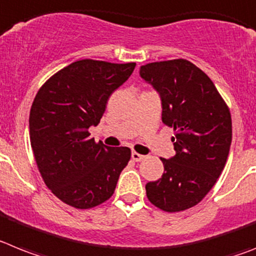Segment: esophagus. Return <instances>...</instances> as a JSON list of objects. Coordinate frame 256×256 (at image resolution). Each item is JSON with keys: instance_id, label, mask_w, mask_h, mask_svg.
Returning <instances> with one entry per match:
<instances>
[{"instance_id": "esophagus-1", "label": "esophagus", "mask_w": 256, "mask_h": 256, "mask_svg": "<svg viewBox=\"0 0 256 256\" xmlns=\"http://www.w3.org/2000/svg\"><path fill=\"white\" fill-rule=\"evenodd\" d=\"M132 159L134 162H141V160H144V159H145V155H141V154H138V152H132Z\"/></svg>"}]
</instances>
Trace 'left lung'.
I'll use <instances>...</instances> for the list:
<instances>
[{"label": "left lung", "mask_w": 256, "mask_h": 256, "mask_svg": "<svg viewBox=\"0 0 256 256\" xmlns=\"http://www.w3.org/2000/svg\"><path fill=\"white\" fill-rule=\"evenodd\" d=\"M141 78L162 98V120L174 130V158L146 184L148 200L166 212L196 206L222 174L232 144V118L211 78L186 60L148 63Z\"/></svg>", "instance_id": "left-lung-1"}]
</instances>
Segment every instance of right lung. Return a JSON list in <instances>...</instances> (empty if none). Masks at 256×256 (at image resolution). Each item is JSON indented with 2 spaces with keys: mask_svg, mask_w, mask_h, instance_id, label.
<instances>
[{
  "mask_svg": "<svg viewBox=\"0 0 256 256\" xmlns=\"http://www.w3.org/2000/svg\"><path fill=\"white\" fill-rule=\"evenodd\" d=\"M136 63L82 60L48 78L30 112V138L44 182L68 206L86 210L114 194L130 148H110L90 138L108 97L126 82Z\"/></svg>",
  "mask_w": 256,
  "mask_h": 256,
  "instance_id": "1",
  "label": "right lung"
}]
</instances>
